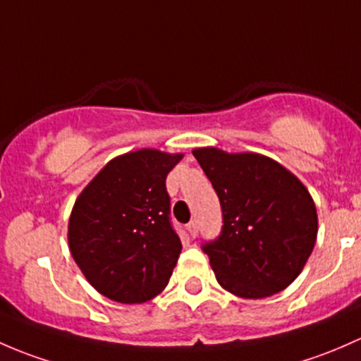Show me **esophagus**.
<instances>
[{
  "instance_id": "esophagus-1",
  "label": "esophagus",
  "mask_w": 361,
  "mask_h": 361,
  "mask_svg": "<svg viewBox=\"0 0 361 361\" xmlns=\"http://www.w3.org/2000/svg\"><path fill=\"white\" fill-rule=\"evenodd\" d=\"M198 221H191L188 224V231H189V235H191L192 238H196L198 236Z\"/></svg>"
}]
</instances>
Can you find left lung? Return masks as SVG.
<instances>
[{
  "mask_svg": "<svg viewBox=\"0 0 361 361\" xmlns=\"http://www.w3.org/2000/svg\"><path fill=\"white\" fill-rule=\"evenodd\" d=\"M214 185L222 229L202 243L222 288L245 299L281 292L299 276L318 233L317 207L302 182L274 159L192 151Z\"/></svg>",
  "mask_w": 361,
  "mask_h": 361,
  "instance_id": "obj_1",
  "label": "left lung"
}]
</instances>
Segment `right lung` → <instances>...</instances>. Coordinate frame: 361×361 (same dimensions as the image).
Here are the masks:
<instances>
[{"instance_id": "obj_1", "label": "right lung", "mask_w": 361, "mask_h": 361, "mask_svg": "<svg viewBox=\"0 0 361 361\" xmlns=\"http://www.w3.org/2000/svg\"><path fill=\"white\" fill-rule=\"evenodd\" d=\"M182 154L140 149L111 159L83 189L69 219V248L92 287L140 304L169 283L182 250L166 176Z\"/></svg>"}]
</instances>
